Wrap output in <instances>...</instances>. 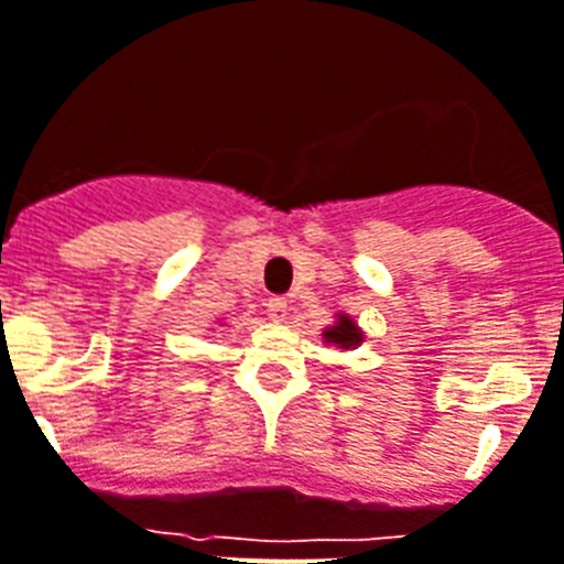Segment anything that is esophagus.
<instances>
[{
  "label": "esophagus",
  "instance_id": "34e87169",
  "mask_svg": "<svg viewBox=\"0 0 564 564\" xmlns=\"http://www.w3.org/2000/svg\"><path fill=\"white\" fill-rule=\"evenodd\" d=\"M267 315L272 321H283V318H286V301H283V297H269V301H267Z\"/></svg>",
  "mask_w": 564,
  "mask_h": 564
}]
</instances>
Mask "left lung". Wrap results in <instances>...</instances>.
Listing matches in <instances>:
<instances>
[{"mask_svg": "<svg viewBox=\"0 0 564 564\" xmlns=\"http://www.w3.org/2000/svg\"><path fill=\"white\" fill-rule=\"evenodd\" d=\"M324 340L326 344H335L338 349H355L364 340V333L349 315H338V321L324 329Z\"/></svg>", "mask_w": 564, "mask_h": 564, "instance_id": "left-lung-1", "label": "left lung"}]
</instances>
